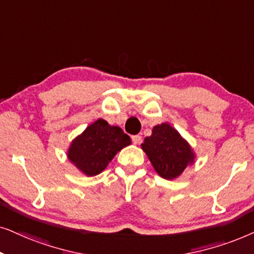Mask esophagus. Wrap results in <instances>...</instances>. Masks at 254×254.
<instances>
[{
  "label": "esophagus",
  "mask_w": 254,
  "mask_h": 254,
  "mask_svg": "<svg viewBox=\"0 0 254 254\" xmlns=\"http://www.w3.org/2000/svg\"><path fill=\"white\" fill-rule=\"evenodd\" d=\"M132 143L134 145H138L141 143V136L140 134H134V136H132Z\"/></svg>",
  "instance_id": "obj_1"
}]
</instances>
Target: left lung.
Masks as SVG:
<instances>
[{
	"label": "left lung",
	"instance_id": "obj_1",
	"mask_svg": "<svg viewBox=\"0 0 254 254\" xmlns=\"http://www.w3.org/2000/svg\"><path fill=\"white\" fill-rule=\"evenodd\" d=\"M141 148L157 173L164 179L179 177L187 165L194 161V154L187 141L167 123L154 127L151 136L144 139Z\"/></svg>",
	"mask_w": 254,
	"mask_h": 254
}]
</instances>
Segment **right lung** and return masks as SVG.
Instances as JSON below:
<instances>
[{
    "label": "right lung",
    "instance_id": "obj_1",
    "mask_svg": "<svg viewBox=\"0 0 254 254\" xmlns=\"http://www.w3.org/2000/svg\"><path fill=\"white\" fill-rule=\"evenodd\" d=\"M131 144V138L120 127L97 120L74 139L68 159L88 177L97 175L122 148Z\"/></svg>",
    "mask_w": 254,
    "mask_h": 254
}]
</instances>
